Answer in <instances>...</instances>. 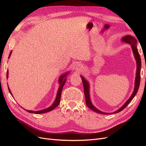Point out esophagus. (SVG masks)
I'll return each instance as SVG.
<instances>
[{"instance_id":"obj_1","label":"esophagus","mask_w":146,"mask_h":146,"mask_svg":"<svg viewBox=\"0 0 146 146\" xmlns=\"http://www.w3.org/2000/svg\"><path fill=\"white\" fill-rule=\"evenodd\" d=\"M75 70L77 71H81L83 70V65L81 63H78L76 65L75 67Z\"/></svg>"}]
</instances>
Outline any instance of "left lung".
Listing matches in <instances>:
<instances>
[{
    "label": "left lung",
    "mask_w": 146,
    "mask_h": 146,
    "mask_svg": "<svg viewBox=\"0 0 146 146\" xmlns=\"http://www.w3.org/2000/svg\"><path fill=\"white\" fill-rule=\"evenodd\" d=\"M121 41L123 42H125L127 44H129L131 45V47L132 48L133 54L134 56L135 59L136 60V63H137V70H136V74H135V83H134V89L133 90V92L131 96L128 100L125 102V103L122 105L119 109L115 111V112H111V113H107L104 112L102 111H101L97 109L95 106L92 103L90 98V94H89V90H90V85L88 81L85 79V78L83 77L82 75H80V77L82 80L83 85V89H84V93H85V100H86V104L88 106V108H89L90 110L92 111L101 113V114H111V113H115L121 112V111L123 110L125 107L129 104V103L132 101V99L134 98V97L137 94L138 90H139V86H140V70H141V58L139 54V52L138 51V49L137 47V40L134 37L130 35H127L124 36H122L121 38Z\"/></svg>",
    "instance_id": "1"
}]
</instances>
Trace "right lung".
I'll return each mask as SVG.
<instances>
[{"mask_svg": "<svg viewBox=\"0 0 146 146\" xmlns=\"http://www.w3.org/2000/svg\"><path fill=\"white\" fill-rule=\"evenodd\" d=\"M11 54H12V51H11L10 54H9V58H10L11 56ZM9 72H8V70H7V74H6V78H7H7H8V74H9ZM70 73V72H66L65 73L63 74L62 75H61L60 76V78L58 79V83L60 84V86H59V88H58V91H57V96H56V99L54 102H53V104L50 106L48 107V108H46V109H44V110H40V111H29V110H25L26 111L29 112V113H36V114H40V113H45V112H50L52 110H53L54 108H56V107L58 105V104H60V98H61V91H62V89H63V88L64 85V84L66 83V81L67 80V76L68 75V74ZM7 87H8V89H9V92L11 94V95L12 96V92L10 90V88H9V86H7Z\"/></svg>", "mask_w": 146, "mask_h": 146, "instance_id": "obj_1", "label": "right lung"}]
</instances>
